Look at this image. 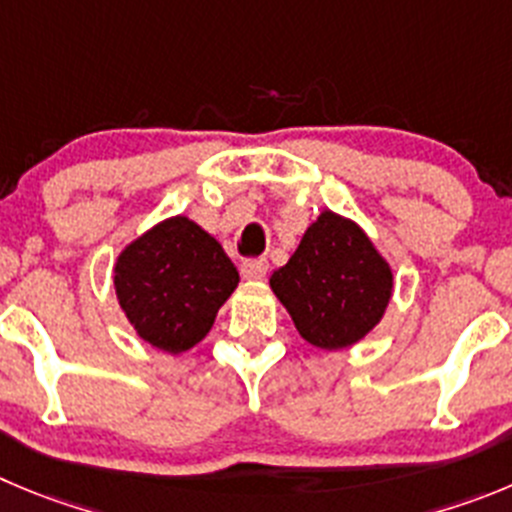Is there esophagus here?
<instances>
[{
    "label": "esophagus",
    "instance_id": "esophagus-1",
    "mask_svg": "<svg viewBox=\"0 0 512 512\" xmlns=\"http://www.w3.org/2000/svg\"><path fill=\"white\" fill-rule=\"evenodd\" d=\"M242 278L245 280H262L267 275V260L265 257H255V260H245L240 265Z\"/></svg>",
    "mask_w": 512,
    "mask_h": 512
}]
</instances>
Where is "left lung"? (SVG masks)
<instances>
[{
	"label": "left lung",
	"instance_id": "obj_1",
	"mask_svg": "<svg viewBox=\"0 0 512 512\" xmlns=\"http://www.w3.org/2000/svg\"><path fill=\"white\" fill-rule=\"evenodd\" d=\"M270 288L305 341L338 351L384 318L394 275L364 229L326 209L305 229L288 265L272 272Z\"/></svg>",
	"mask_w": 512,
	"mask_h": 512
}]
</instances>
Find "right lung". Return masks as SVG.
<instances>
[{
  "label": "right lung",
  "mask_w": 512,
  "mask_h": 512,
  "mask_svg": "<svg viewBox=\"0 0 512 512\" xmlns=\"http://www.w3.org/2000/svg\"><path fill=\"white\" fill-rule=\"evenodd\" d=\"M240 272L222 245L189 217L143 232L113 267L118 303L138 336L166 353L189 351L214 326Z\"/></svg>",
  "instance_id": "obj_1"
}]
</instances>
